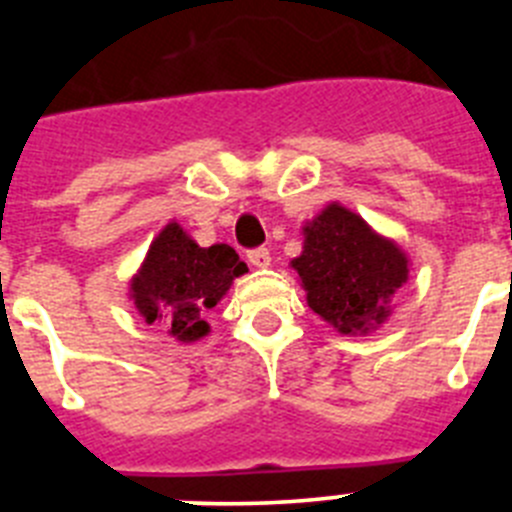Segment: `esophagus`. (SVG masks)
Masks as SVG:
<instances>
[{
    "label": "esophagus",
    "instance_id": "esophagus-1",
    "mask_svg": "<svg viewBox=\"0 0 512 512\" xmlns=\"http://www.w3.org/2000/svg\"><path fill=\"white\" fill-rule=\"evenodd\" d=\"M248 261H251L256 269H266V266L271 264V253L266 251V248H253V251H248Z\"/></svg>",
    "mask_w": 512,
    "mask_h": 512
}]
</instances>
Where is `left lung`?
<instances>
[{
    "instance_id": "1",
    "label": "left lung",
    "mask_w": 512,
    "mask_h": 512,
    "mask_svg": "<svg viewBox=\"0 0 512 512\" xmlns=\"http://www.w3.org/2000/svg\"><path fill=\"white\" fill-rule=\"evenodd\" d=\"M307 305L341 333H369L390 315V300L408 282V259L359 215L328 205L305 228V251L292 261Z\"/></svg>"
}]
</instances>
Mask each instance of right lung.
<instances>
[{"instance_id":"add662e5","label":"right lung","mask_w":512,"mask_h":512,"mask_svg":"<svg viewBox=\"0 0 512 512\" xmlns=\"http://www.w3.org/2000/svg\"><path fill=\"white\" fill-rule=\"evenodd\" d=\"M243 271L246 264L230 246L200 248L179 225L169 223L148 248L130 292L146 323L161 320L176 341L189 343L210 330L205 312Z\"/></svg>"}]
</instances>
